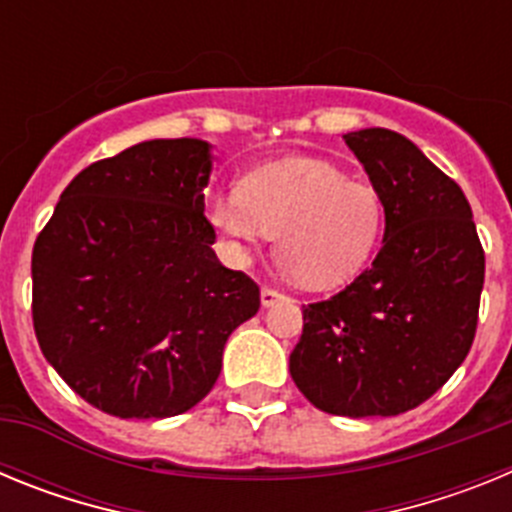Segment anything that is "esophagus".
<instances>
[{"label": "esophagus", "instance_id": "1", "mask_svg": "<svg viewBox=\"0 0 512 512\" xmlns=\"http://www.w3.org/2000/svg\"><path fill=\"white\" fill-rule=\"evenodd\" d=\"M279 300H287V295H284V292H279V289H274V287L261 289V305H264V307H271L274 302H279Z\"/></svg>", "mask_w": 512, "mask_h": 512}]
</instances>
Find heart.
<instances>
[{"label": "heart", "mask_w": 512, "mask_h": 512, "mask_svg": "<svg viewBox=\"0 0 512 512\" xmlns=\"http://www.w3.org/2000/svg\"><path fill=\"white\" fill-rule=\"evenodd\" d=\"M379 189L320 158H287L256 169L241 192L210 202V223L235 248L277 235V259L307 287H338L354 279L384 233Z\"/></svg>", "instance_id": "b5f03b06"}]
</instances>
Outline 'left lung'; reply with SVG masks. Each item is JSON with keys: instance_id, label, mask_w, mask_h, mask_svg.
I'll list each match as a JSON object with an SVG mask.
<instances>
[{"instance_id": "obj_1", "label": "left lung", "mask_w": 512, "mask_h": 512, "mask_svg": "<svg viewBox=\"0 0 512 512\" xmlns=\"http://www.w3.org/2000/svg\"><path fill=\"white\" fill-rule=\"evenodd\" d=\"M384 200L377 259L328 300L302 305L289 374L318 410L400 415L449 382L477 333L485 251L451 176L405 135H343Z\"/></svg>"}]
</instances>
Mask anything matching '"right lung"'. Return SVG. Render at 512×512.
I'll use <instances>...</instances> for the list:
<instances>
[{"label": "right lung", "instance_id": "obj_1", "mask_svg": "<svg viewBox=\"0 0 512 512\" xmlns=\"http://www.w3.org/2000/svg\"><path fill=\"white\" fill-rule=\"evenodd\" d=\"M207 179L205 140H146L81 171L35 241L40 351L102 413H187L259 312V284L212 251Z\"/></svg>", "mask_w": 512, "mask_h": 512}]
</instances>
